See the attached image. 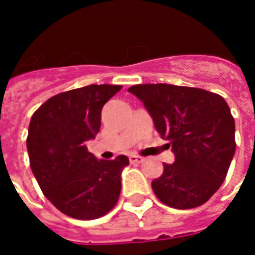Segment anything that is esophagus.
<instances>
[{
  "label": "esophagus",
  "instance_id": "1",
  "mask_svg": "<svg viewBox=\"0 0 255 255\" xmlns=\"http://www.w3.org/2000/svg\"><path fill=\"white\" fill-rule=\"evenodd\" d=\"M129 162L132 164H135V163H143L144 162V158L143 156H139V155H129Z\"/></svg>",
  "mask_w": 255,
  "mask_h": 255
}]
</instances>
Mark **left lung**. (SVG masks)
<instances>
[{
    "instance_id": "1",
    "label": "left lung",
    "mask_w": 255,
    "mask_h": 255,
    "mask_svg": "<svg viewBox=\"0 0 255 255\" xmlns=\"http://www.w3.org/2000/svg\"><path fill=\"white\" fill-rule=\"evenodd\" d=\"M128 91L143 102L175 153V163H164L162 176L152 180L155 195L174 209L206 203L226 179L236 152V123L225 99L172 84H137Z\"/></svg>"
}]
</instances>
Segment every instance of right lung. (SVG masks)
Here are the masks:
<instances>
[{
  "mask_svg": "<svg viewBox=\"0 0 255 255\" xmlns=\"http://www.w3.org/2000/svg\"><path fill=\"white\" fill-rule=\"evenodd\" d=\"M122 85L92 84L48 99L33 114L26 148L30 168L52 205L81 221L100 218L119 201L128 158L97 160L87 141L100 131L102 108Z\"/></svg>",
  "mask_w": 255,
  "mask_h": 255,
  "instance_id": "obj_1",
  "label": "right lung"
}]
</instances>
